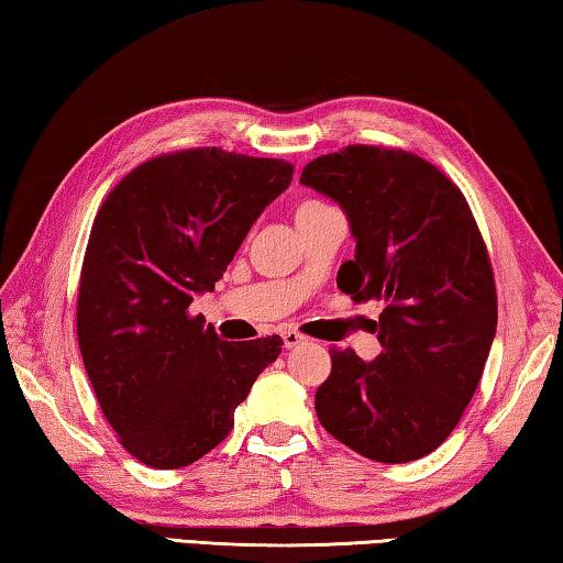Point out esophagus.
Listing matches in <instances>:
<instances>
[{
	"instance_id": "obj_1",
	"label": "esophagus",
	"mask_w": 563,
	"mask_h": 563,
	"mask_svg": "<svg viewBox=\"0 0 563 563\" xmlns=\"http://www.w3.org/2000/svg\"><path fill=\"white\" fill-rule=\"evenodd\" d=\"M282 339H284V346L287 349H294V346H299V343L303 341V336L299 331H282Z\"/></svg>"
}]
</instances>
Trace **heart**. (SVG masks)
<instances>
[{
	"instance_id": "obj_1",
	"label": "heart",
	"mask_w": 563,
	"mask_h": 563,
	"mask_svg": "<svg viewBox=\"0 0 563 563\" xmlns=\"http://www.w3.org/2000/svg\"><path fill=\"white\" fill-rule=\"evenodd\" d=\"M327 202H321V200H303L299 207H297V214H301V212H309V210H317V207H323Z\"/></svg>"
}]
</instances>
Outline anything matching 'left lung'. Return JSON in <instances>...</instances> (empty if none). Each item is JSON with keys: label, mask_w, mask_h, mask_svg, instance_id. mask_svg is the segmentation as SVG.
<instances>
[{"label": "left lung", "mask_w": 563, "mask_h": 563, "mask_svg": "<svg viewBox=\"0 0 563 563\" xmlns=\"http://www.w3.org/2000/svg\"><path fill=\"white\" fill-rule=\"evenodd\" d=\"M301 183L339 202L356 236L339 289L386 307L376 361L331 351L321 426L368 460L426 457L475 396L497 331L495 274L465 195L420 155L378 145L321 155Z\"/></svg>", "instance_id": "8db88e82"}]
</instances>
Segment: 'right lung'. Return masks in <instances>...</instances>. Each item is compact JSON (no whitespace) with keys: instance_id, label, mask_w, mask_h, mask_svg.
Returning <instances> with one entry per match:
<instances>
[{"instance_id":"add662e5","label":"right lung","mask_w":563,"mask_h":563,"mask_svg":"<svg viewBox=\"0 0 563 563\" xmlns=\"http://www.w3.org/2000/svg\"><path fill=\"white\" fill-rule=\"evenodd\" d=\"M291 175L287 161L190 147L137 165L98 210L78 284V349L106 420L143 465L177 470L220 445L279 356V336L222 341L190 303L214 289Z\"/></svg>"}]
</instances>
